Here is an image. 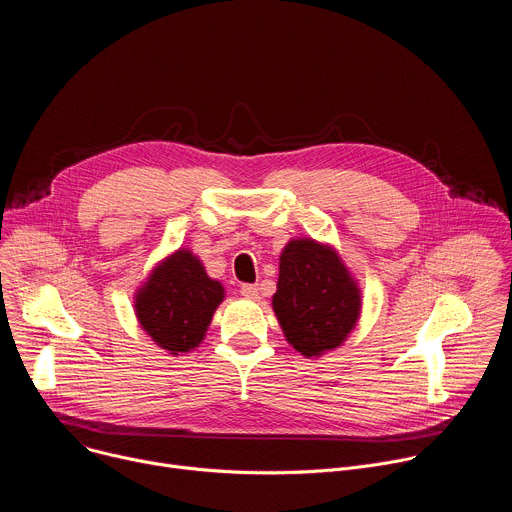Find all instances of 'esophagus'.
<instances>
[{
    "label": "esophagus",
    "instance_id": "obj_1",
    "mask_svg": "<svg viewBox=\"0 0 512 512\" xmlns=\"http://www.w3.org/2000/svg\"><path fill=\"white\" fill-rule=\"evenodd\" d=\"M241 294L249 300H259V287L253 283H245V285H241Z\"/></svg>",
    "mask_w": 512,
    "mask_h": 512
}]
</instances>
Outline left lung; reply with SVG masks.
Segmentation results:
<instances>
[{"label": "left lung", "instance_id": "1", "mask_svg": "<svg viewBox=\"0 0 512 512\" xmlns=\"http://www.w3.org/2000/svg\"><path fill=\"white\" fill-rule=\"evenodd\" d=\"M273 312L291 346L304 356H320L356 326L360 289L332 247L294 239L279 257Z\"/></svg>", "mask_w": 512, "mask_h": 512}]
</instances>
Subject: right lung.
<instances>
[{"label":"right lung","instance_id":"obj_1","mask_svg":"<svg viewBox=\"0 0 512 512\" xmlns=\"http://www.w3.org/2000/svg\"><path fill=\"white\" fill-rule=\"evenodd\" d=\"M223 298V285L206 275L198 257L180 249L139 287L135 314L160 348L182 354L202 342Z\"/></svg>","mask_w":512,"mask_h":512}]
</instances>
